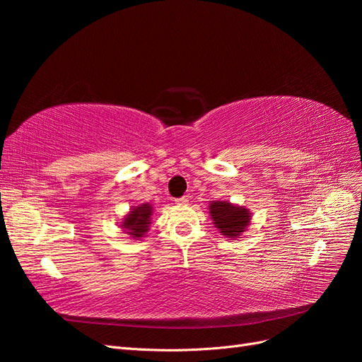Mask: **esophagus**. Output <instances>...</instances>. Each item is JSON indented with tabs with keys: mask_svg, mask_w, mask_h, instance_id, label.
<instances>
[{
	"mask_svg": "<svg viewBox=\"0 0 362 362\" xmlns=\"http://www.w3.org/2000/svg\"><path fill=\"white\" fill-rule=\"evenodd\" d=\"M189 202V199H187V196H182V198H180V199H177V204H180V205H185Z\"/></svg>",
	"mask_w": 362,
	"mask_h": 362,
	"instance_id": "1",
	"label": "esophagus"
}]
</instances>
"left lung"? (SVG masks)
I'll return each instance as SVG.
<instances>
[{
	"label": "left lung",
	"mask_w": 362,
	"mask_h": 362,
	"mask_svg": "<svg viewBox=\"0 0 362 362\" xmlns=\"http://www.w3.org/2000/svg\"><path fill=\"white\" fill-rule=\"evenodd\" d=\"M210 216L216 228L228 238H238L250 223L247 208L226 201H213L210 205Z\"/></svg>",
	"instance_id": "1"
}]
</instances>
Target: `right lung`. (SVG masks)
I'll return each mask as SVG.
<instances>
[{
  "label": "right lung",
  "mask_w": 362,
  "mask_h": 362,
  "mask_svg": "<svg viewBox=\"0 0 362 362\" xmlns=\"http://www.w3.org/2000/svg\"><path fill=\"white\" fill-rule=\"evenodd\" d=\"M152 206L149 204H141L131 208V211L124 217L122 226L124 231L133 238H140L146 234L151 223Z\"/></svg>",
  "instance_id": "1"
}]
</instances>
